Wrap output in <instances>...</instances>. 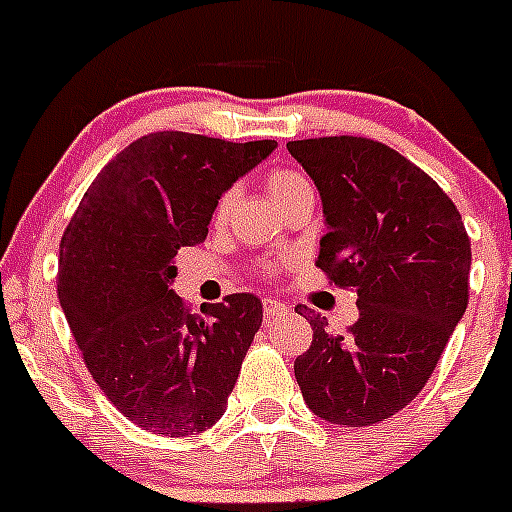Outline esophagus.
I'll return each mask as SVG.
<instances>
[{
  "label": "esophagus",
  "instance_id": "34e87169",
  "mask_svg": "<svg viewBox=\"0 0 512 512\" xmlns=\"http://www.w3.org/2000/svg\"><path fill=\"white\" fill-rule=\"evenodd\" d=\"M282 313H287V305L285 303H279V300H274V298H266L264 300V318L282 316Z\"/></svg>",
  "mask_w": 512,
  "mask_h": 512
}]
</instances>
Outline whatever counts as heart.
<instances>
[{"label":"heart","instance_id":"1","mask_svg":"<svg viewBox=\"0 0 512 512\" xmlns=\"http://www.w3.org/2000/svg\"><path fill=\"white\" fill-rule=\"evenodd\" d=\"M266 191L272 196L277 204H285L290 196L300 194V191H310L308 178L295 168H274L266 173ZM235 202L233 191H227V194L220 196V202L214 207V222H222L230 214Z\"/></svg>","mask_w":512,"mask_h":512}]
</instances>
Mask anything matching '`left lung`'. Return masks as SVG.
<instances>
[{
	"label": "left lung",
	"mask_w": 512,
	"mask_h": 512,
	"mask_svg": "<svg viewBox=\"0 0 512 512\" xmlns=\"http://www.w3.org/2000/svg\"><path fill=\"white\" fill-rule=\"evenodd\" d=\"M287 150L321 194L316 266L334 285L355 287L360 305L349 334H331L310 310L313 344L295 360V378L316 417L375 425L425 388L464 318L469 235L438 183L386 144L321 137Z\"/></svg>",
	"instance_id": "obj_1"
}]
</instances>
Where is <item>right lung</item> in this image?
<instances>
[{"label": "right lung", "mask_w": 512, "mask_h": 512, "mask_svg": "<svg viewBox=\"0 0 512 512\" xmlns=\"http://www.w3.org/2000/svg\"><path fill=\"white\" fill-rule=\"evenodd\" d=\"M274 147L147 134L100 170L64 230L61 310L93 381L142 430L186 438L225 412L261 300L235 292L199 316L170 285L178 248L207 238L220 196Z\"/></svg>", "instance_id": "right-lung-1"}]
</instances>
